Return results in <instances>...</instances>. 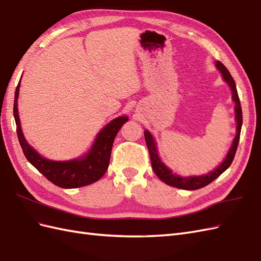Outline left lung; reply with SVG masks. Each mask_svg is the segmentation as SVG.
I'll return each instance as SVG.
<instances>
[{"mask_svg":"<svg viewBox=\"0 0 261 261\" xmlns=\"http://www.w3.org/2000/svg\"><path fill=\"white\" fill-rule=\"evenodd\" d=\"M215 66L217 70L220 72L222 75L224 82L228 85L231 91V99L232 101L235 102V121H236V136L233 138L230 148L227 152V154L225 159L220 162L219 165H217L215 169L213 171L206 173V174L202 175H190V176H182L178 175L176 173L173 172L168 165H166L161 158L159 155V150H158V144L154 137L152 136V133L149 130L144 131V137H145V142L146 146L149 149L150 153V158H151V163H152V169L155 172V174L158 177L163 181L165 184H168L170 186H173V188H177V189H182V190H188V191H194L202 189L204 186L208 185L212 183L214 179H216L220 174L229 168L233 158H235V153L238 146L239 142V137H240V131H242V125H243V112H242V106H240L239 101V97L237 93V88L235 82L229 73L228 69L220 63L216 62Z\"/></svg>","mask_w":261,"mask_h":261,"instance_id":"1","label":"left lung"}]
</instances>
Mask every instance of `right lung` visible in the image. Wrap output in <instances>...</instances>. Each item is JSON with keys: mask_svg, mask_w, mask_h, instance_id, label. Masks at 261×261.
I'll return each instance as SVG.
<instances>
[{"mask_svg": "<svg viewBox=\"0 0 261 261\" xmlns=\"http://www.w3.org/2000/svg\"><path fill=\"white\" fill-rule=\"evenodd\" d=\"M21 79H19V83L15 90L13 113H14L16 123L18 141L22 146L25 158L48 181L59 186V188L77 189L99 181L103 176L106 171L108 170L112 144L117 133L121 129V126L128 121L129 118L126 116H120L111 120L108 124H106L98 132L90 149L85 154L71 160H65V161L49 160L43 156L41 153H38L24 137L17 108Z\"/></svg>", "mask_w": 261, "mask_h": 261, "instance_id": "right-lung-1", "label": "right lung"}]
</instances>
